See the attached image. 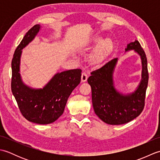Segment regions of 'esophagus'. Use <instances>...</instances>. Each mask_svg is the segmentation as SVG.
<instances>
[{"mask_svg": "<svg viewBox=\"0 0 160 160\" xmlns=\"http://www.w3.org/2000/svg\"><path fill=\"white\" fill-rule=\"evenodd\" d=\"M87 75L85 73H82V76H81V82H85L87 80Z\"/></svg>", "mask_w": 160, "mask_h": 160, "instance_id": "34e87169", "label": "esophagus"}]
</instances>
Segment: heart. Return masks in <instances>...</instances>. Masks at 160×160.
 Masks as SVG:
<instances>
[{
  "label": "heart",
  "mask_w": 160,
  "mask_h": 160,
  "mask_svg": "<svg viewBox=\"0 0 160 160\" xmlns=\"http://www.w3.org/2000/svg\"><path fill=\"white\" fill-rule=\"evenodd\" d=\"M101 38L102 37L99 35L95 36L91 39L89 42L84 47V49H88L98 42L88 58V62L93 67L101 66L114 49L115 44L113 39L109 37L103 40Z\"/></svg>",
  "instance_id": "1"
}]
</instances>
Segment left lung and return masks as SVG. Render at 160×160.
Wrapping results in <instances>:
<instances>
[{
	"label": "left lung",
	"instance_id": "obj_1",
	"mask_svg": "<svg viewBox=\"0 0 160 160\" xmlns=\"http://www.w3.org/2000/svg\"><path fill=\"white\" fill-rule=\"evenodd\" d=\"M131 50H134L140 56L142 67V79L133 92L124 94L115 87L113 73L118 58L111 60L100 69L91 72V76L87 80L91 87L95 113L108 124L128 123L143 111L148 81L147 59L138 40L128 44L125 52Z\"/></svg>",
	"mask_w": 160,
	"mask_h": 160
}]
</instances>
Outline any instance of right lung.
<instances>
[{"label":"right lung","instance_id":"1","mask_svg":"<svg viewBox=\"0 0 160 160\" xmlns=\"http://www.w3.org/2000/svg\"><path fill=\"white\" fill-rule=\"evenodd\" d=\"M40 25L30 29L17 47L12 61V91L22 115L27 120L39 124H48L62 115L68 98L80 84L79 69L57 73L40 89L30 87L23 82L20 73L22 49L35 38Z\"/></svg>","mask_w":160,"mask_h":160}]
</instances>
